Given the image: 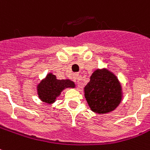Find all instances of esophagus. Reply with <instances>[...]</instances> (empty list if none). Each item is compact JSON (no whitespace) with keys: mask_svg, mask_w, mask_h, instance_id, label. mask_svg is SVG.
<instances>
[{"mask_svg":"<svg viewBox=\"0 0 150 150\" xmlns=\"http://www.w3.org/2000/svg\"><path fill=\"white\" fill-rule=\"evenodd\" d=\"M72 79L74 82H78V79H79V75H78V74H74L72 76Z\"/></svg>","mask_w":150,"mask_h":150,"instance_id":"esophagus-1","label":"esophagus"}]
</instances>
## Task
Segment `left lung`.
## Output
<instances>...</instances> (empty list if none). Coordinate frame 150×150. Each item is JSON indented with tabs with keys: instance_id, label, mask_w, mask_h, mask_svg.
<instances>
[{
	"instance_id": "1",
	"label": "left lung",
	"mask_w": 150,
	"mask_h": 150,
	"mask_svg": "<svg viewBox=\"0 0 150 150\" xmlns=\"http://www.w3.org/2000/svg\"><path fill=\"white\" fill-rule=\"evenodd\" d=\"M83 90L88 105L98 114H107L115 110L123 97L120 80L107 68L96 69Z\"/></svg>"
}]
</instances>
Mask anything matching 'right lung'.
Returning <instances> with one entry per match:
<instances>
[{"label": "right lung", "instance_id": "right-lung-1", "mask_svg": "<svg viewBox=\"0 0 150 150\" xmlns=\"http://www.w3.org/2000/svg\"><path fill=\"white\" fill-rule=\"evenodd\" d=\"M67 88H75V83L68 79H58L56 75L49 72L38 83L37 93L42 102L52 105Z\"/></svg>", "mask_w": 150, "mask_h": 150}]
</instances>
